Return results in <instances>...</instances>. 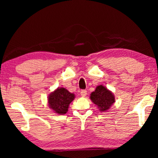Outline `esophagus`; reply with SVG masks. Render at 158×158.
Segmentation results:
<instances>
[{"label": "esophagus", "instance_id": "obj_1", "mask_svg": "<svg viewBox=\"0 0 158 158\" xmlns=\"http://www.w3.org/2000/svg\"><path fill=\"white\" fill-rule=\"evenodd\" d=\"M87 95V91L85 90H82L81 91V95L82 97H85Z\"/></svg>", "mask_w": 158, "mask_h": 158}]
</instances>
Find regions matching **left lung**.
Returning <instances> with one entry per match:
<instances>
[{"mask_svg": "<svg viewBox=\"0 0 158 158\" xmlns=\"http://www.w3.org/2000/svg\"><path fill=\"white\" fill-rule=\"evenodd\" d=\"M90 98L101 112L107 111L115 102V96L111 90L103 85H98Z\"/></svg>", "mask_w": 158, "mask_h": 158, "instance_id": "8db88e82", "label": "left lung"}]
</instances>
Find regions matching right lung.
Returning <instances> with one entry per match:
<instances>
[{
  "instance_id": "1",
  "label": "right lung",
  "mask_w": 158,
  "mask_h": 158,
  "mask_svg": "<svg viewBox=\"0 0 158 158\" xmlns=\"http://www.w3.org/2000/svg\"><path fill=\"white\" fill-rule=\"evenodd\" d=\"M74 93L69 92L65 88L58 87L48 96V105L54 113L65 114L68 111L69 104L74 100Z\"/></svg>"
}]
</instances>
